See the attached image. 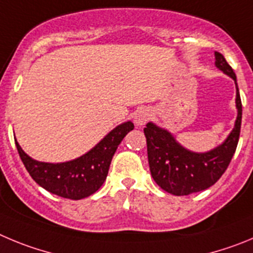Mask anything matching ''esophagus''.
Instances as JSON below:
<instances>
[{
    "mask_svg": "<svg viewBox=\"0 0 253 253\" xmlns=\"http://www.w3.org/2000/svg\"><path fill=\"white\" fill-rule=\"evenodd\" d=\"M150 117H151L150 110H147V108H140V110L136 111L135 117H133L135 120H133V121H135L136 126H143V125L149 121Z\"/></svg>",
    "mask_w": 253,
    "mask_h": 253,
    "instance_id": "esophagus-1",
    "label": "esophagus"
}]
</instances>
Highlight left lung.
Returning a JSON list of instances; mask_svg holds the SVG:
<instances>
[{"instance_id": "obj_1", "label": "left lung", "mask_w": 253, "mask_h": 253, "mask_svg": "<svg viewBox=\"0 0 253 253\" xmlns=\"http://www.w3.org/2000/svg\"><path fill=\"white\" fill-rule=\"evenodd\" d=\"M215 67L236 84L237 118L227 138L214 149L206 152L188 150L176 141L171 132L154 122L143 128L147 141V158L154 180L172 195H189L202 192L215 184L226 171L237 147L242 122V103L237 78L224 56L215 51Z\"/></svg>"}]
</instances>
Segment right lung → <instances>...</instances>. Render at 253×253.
Here are the masks:
<instances>
[{"label":"right lung","mask_w":253,"mask_h":253,"mask_svg":"<svg viewBox=\"0 0 253 253\" xmlns=\"http://www.w3.org/2000/svg\"><path fill=\"white\" fill-rule=\"evenodd\" d=\"M133 127L131 121L118 125L89 151L65 163L38 161L21 149L17 140L15 143L25 168L39 185L59 197L79 200L101 188L118 145Z\"/></svg>","instance_id":"1"}]
</instances>
